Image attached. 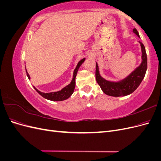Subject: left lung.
<instances>
[{
	"mask_svg": "<svg viewBox=\"0 0 161 161\" xmlns=\"http://www.w3.org/2000/svg\"><path fill=\"white\" fill-rule=\"evenodd\" d=\"M133 31L140 37L139 33L136 28L134 29ZM139 42L141 46V49H142V61L138 67L136 68L131 74L123 80L119 82H111L104 79L99 75L98 64L96 63V80L102 91L106 95L113 97H121L130 95L138 88L141 82L142 81L147 70V55L144 44L142 42Z\"/></svg>",
	"mask_w": 161,
	"mask_h": 161,
	"instance_id": "obj_1",
	"label": "left lung"
}]
</instances>
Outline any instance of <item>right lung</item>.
Instances as JSON below:
<instances>
[{
  "instance_id": "add662e5",
  "label": "right lung",
  "mask_w": 161,
  "mask_h": 161,
  "mask_svg": "<svg viewBox=\"0 0 161 161\" xmlns=\"http://www.w3.org/2000/svg\"><path fill=\"white\" fill-rule=\"evenodd\" d=\"M85 60V58H83V59H82L79 62L76 67V69L74 70V73H73V79L69 85H67L66 86L64 87V88H63L61 91L45 93V92H42L40 91H38L35 86H33L34 89H36V91L38 92L39 94L41 95L43 97H44L45 99H49L51 101H63V100L67 99L68 98H69V97L71 96V95L73 93V92H74V90L75 88V78L77 74V72L79 70V67L81 66L82 63L84 62ZM26 72H27V76L28 77V79H30V76L29 75L28 72H27V70H26Z\"/></svg>"
}]
</instances>
